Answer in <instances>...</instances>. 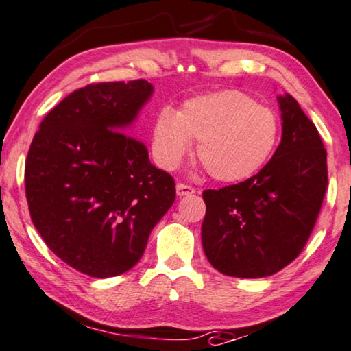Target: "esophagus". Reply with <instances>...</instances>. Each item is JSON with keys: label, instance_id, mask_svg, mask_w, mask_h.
<instances>
[{"label": "esophagus", "instance_id": "34e87169", "mask_svg": "<svg viewBox=\"0 0 351 351\" xmlns=\"http://www.w3.org/2000/svg\"><path fill=\"white\" fill-rule=\"evenodd\" d=\"M192 193H195V187L187 186V184H182V182H178V184H176V195H178V197L192 195Z\"/></svg>", "mask_w": 351, "mask_h": 351}]
</instances>
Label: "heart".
Here are the masks:
<instances>
[{"label":"heart","mask_w":351,"mask_h":351,"mask_svg":"<svg viewBox=\"0 0 351 351\" xmlns=\"http://www.w3.org/2000/svg\"><path fill=\"white\" fill-rule=\"evenodd\" d=\"M279 118L241 91L226 90L187 101L180 112L164 108L153 129V153L175 169L197 145V158L214 180L239 182L263 169L279 143Z\"/></svg>","instance_id":"b5f03b06"}]
</instances>
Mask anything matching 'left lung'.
Returning <instances> with one entry per match:
<instances>
[{
    "instance_id": "1",
    "label": "left lung",
    "mask_w": 351,
    "mask_h": 351,
    "mask_svg": "<svg viewBox=\"0 0 351 351\" xmlns=\"http://www.w3.org/2000/svg\"><path fill=\"white\" fill-rule=\"evenodd\" d=\"M282 138L257 175L205 191L202 244L219 273L243 279L276 274L309 239L328 186L320 134L289 93L277 96Z\"/></svg>"
}]
</instances>
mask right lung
I'll use <instances>...</instances> for the list:
<instances>
[{"mask_svg": "<svg viewBox=\"0 0 351 351\" xmlns=\"http://www.w3.org/2000/svg\"><path fill=\"white\" fill-rule=\"evenodd\" d=\"M153 93L146 80L80 88L50 110L29 146L31 221L51 252L83 274L106 279L137 265L175 202L173 178L130 137Z\"/></svg>", "mask_w": 351, "mask_h": 351, "instance_id": "obj_1", "label": "right lung"}]
</instances>
